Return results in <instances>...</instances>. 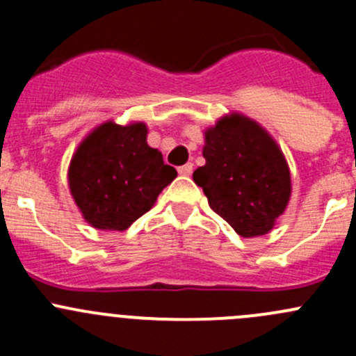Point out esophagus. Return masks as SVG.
<instances>
[{
  "label": "esophagus",
  "mask_w": 356,
  "mask_h": 356,
  "mask_svg": "<svg viewBox=\"0 0 356 356\" xmlns=\"http://www.w3.org/2000/svg\"><path fill=\"white\" fill-rule=\"evenodd\" d=\"M179 174L181 175H191L193 174V163H186L179 167Z\"/></svg>",
  "instance_id": "obj_1"
}]
</instances>
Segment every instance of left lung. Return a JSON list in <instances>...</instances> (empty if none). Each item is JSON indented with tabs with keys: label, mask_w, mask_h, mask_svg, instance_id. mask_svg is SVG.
Listing matches in <instances>:
<instances>
[{
	"label": "left lung",
	"mask_w": 356,
	"mask_h": 356,
	"mask_svg": "<svg viewBox=\"0 0 356 356\" xmlns=\"http://www.w3.org/2000/svg\"><path fill=\"white\" fill-rule=\"evenodd\" d=\"M207 163L193 174L208 203L239 236H264L291 196V175L274 139L251 118L232 113L204 132Z\"/></svg>",
	"instance_id": "obj_1"
}]
</instances>
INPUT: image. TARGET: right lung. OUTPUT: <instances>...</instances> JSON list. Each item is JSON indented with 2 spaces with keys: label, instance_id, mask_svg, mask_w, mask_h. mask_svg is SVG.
I'll return each mask as SVG.
<instances>
[{
  "label": "right lung",
  "instance_id": "right-lung-1",
  "mask_svg": "<svg viewBox=\"0 0 356 356\" xmlns=\"http://www.w3.org/2000/svg\"><path fill=\"white\" fill-rule=\"evenodd\" d=\"M145 124L106 122L75 152L68 184L86 220L96 229L124 231L155 204L177 172L146 143Z\"/></svg>",
  "mask_w": 356,
  "mask_h": 356
}]
</instances>
